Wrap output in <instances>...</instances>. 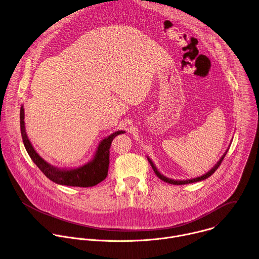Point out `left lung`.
Wrapping results in <instances>:
<instances>
[{"label":"left lung","instance_id":"1","mask_svg":"<svg viewBox=\"0 0 259 259\" xmlns=\"http://www.w3.org/2000/svg\"><path fill=\"white\" fill-rule=\"evenodd\" d=\"M229 151V148L227 149V151L223 154V156L221 157V159L217 162V164L210 169V170H208L206 174H204V175H202L201 177H197V178H193V179H188V180H174V179H169V178H167V177H165V176H163L158 169H157V167H156V165H155L154 163H153V161L150 159V157L149 156H147V159H148V161L150 162V164H151V166H152V168H153V170H154V172L156 174V176L160 179V180H162L163 182H165V183H168V184H171V185H187V184H192V183H196V182H200V181H203V180H205V179H207V178H209L218 168H219V166L221 165V163H222V161L224 160V158H225V156L227 155V152Z\"/></svg>","mask_w":259,"mask_h":259}]
</instances>
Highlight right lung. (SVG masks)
<instances>
[{"instance_id": "add662e5", "label": "right lung", "mask_w": 259, "mask_h": 259, "mask_svg": "<svg viewBox=\"0 0 259 259\" xmlns=\"http://www.w3.org/2000/svg\"><path fill=\"white\" fill-rule=\"evenodd\" d=\"M24 108L23 105L20 107V131L21 137L24 144V147L35 163V165L42 171V174L58 185L70 186V187H81L88 188L93 187L104 181L108 174L109 168V154H110V146L113 139L120 135L124 134V131H117L111 134L110 136L103 139L94 154L93 158L87 162L85 164L78 167L71 168H60L57 166L52 165L48 161H46L40 155L34 150L32 144L30 143L26 131H25V122H24Z\"/></svg>"}]
</instances>
